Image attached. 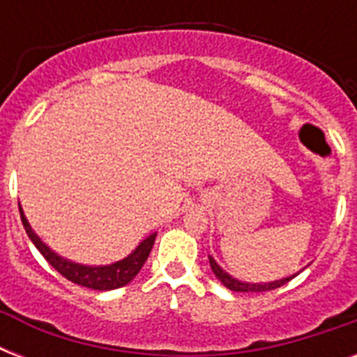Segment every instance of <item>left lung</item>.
Wrapping results in <instances>:
<instances>
[{
  "mask_svg": "<svg viewBox=\"0 0 357 357\" xmlns=\"http://www.w3.org/2000/svg\"><path fill=\"white\" fill-rule=\"evenodd\" d=\"M209 265H211V271L215 272V276L222 282V285L229 289V291H237V293H261V291H272V289H278L285 285L287 282H291L296 274L289 278H282V280H276V282H268V283H250V282H241L237 278L229 276L228 272L224 271L222 266L218 265L217 261L213 259L211 255H209Z\"/></svg>",
  "mask_w": 357,
  "mask_h": 357,
  "instance_id": "1",
  "label": "left lung"
}]
</instances>
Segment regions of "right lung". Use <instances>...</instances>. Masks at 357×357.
<instances>
[{"mask_svg": "<svg viewBox=\"0 0 357 357\" xmlns=\"http://www.w3.org/2000/svg\"><path fill=\"white\" fill-rule=\"evenodd\" d=\"M20 217H22V224H24L25 234L29 235V238L33 241L38 252H40L50 265L63 274L66 280L77 283V285H83V287L94 289V291H111V289H119L128 285L131 280H133L139 271L142 268V265L148 259V255L151 252V246L155 243V235L151 234L150 237H146L142 243L137 246V248L123 259L116 261V263H111V265H100V266H89V265H79V263H74V261L64 259L61 255H57L50 246L42 243L40 237L33 231V228L27 222L22 207H20Z\"/></svg>", "mask_w": 357, "mask_h": 357, "instance_id": "1", "label": "right lung"}]
</instances>
